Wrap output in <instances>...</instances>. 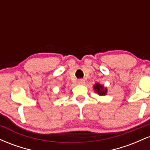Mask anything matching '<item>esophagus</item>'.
<instances>
[{"instance_id": "34e87169", "label": "esophagus", "mask_w": 150, "mask_h": 150, "mask_svg": "<svg viewBox=\"0 0 150 150\" xmlns=\"http://www.w3.org/2000/svg\"><path fill=\"white\" fill-rule=\"evenodd\" d=\"M85 82V81L84 80H82V79H80V80H79L77 81V83H78V85H84Z\"/></svg>"}]
</instances>
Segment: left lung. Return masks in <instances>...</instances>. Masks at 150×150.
<instances>
[{"instance_id":"1","label":"left lung","mask_w":150,"mask_h":150,"mask_svg":"<svg viewBox=\"0 0 150 150\" xmlns=\"http://www.w3.org/2000/svg\"><path fill=\"white\" fill-rule=\"evenodd\" d=\"M94 92L97 93L99 96H104L107 94V87H105L104 85H101L99 82H97L94 86H93Z\"/></svg>"}]
</instances>
